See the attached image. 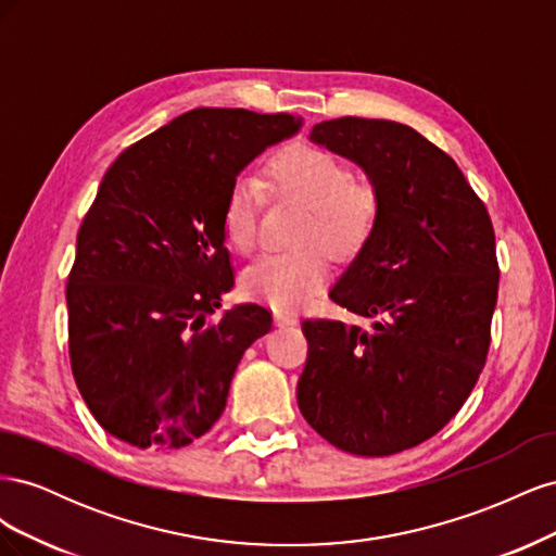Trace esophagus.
<instances>
[{"label":"esophagus","mask_w":556,"mask_h":556,"mask_svg":"<svg viewBox=\"0 0 556 556\" xmlns=\"http://www.w3.org/2000/svg\"><path fill=\"white\" fill-rule=\"evenodd\" d=\"M274 319H276L278 327H292V325H296V315H292L288 311H274Z\"/></svg>","instance_id":"34e87169"}]
</instances>
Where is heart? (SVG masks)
<instances>
[{"label": "heart", "instance_id": "heart-1", "mask_svg": "<svg viewBox=\"0 0 556 556\" xmlns=\"http://www.w3.org/2000/svg\"><path fill=\"white\" fill-rule=\"evenodd\" d=\"M271 180L282 194L311 206L304 245H323L333 257H352L366 245L380 215V194L371 182H357L355 172L329 150L296 146L271 162ZM264 180L243 172L225 199V239L239 252L257 243ZM329 264L319 248L304 252H268L243 274V288L280 311H296L325 288Z\"/></svg>", "mask_w": 556, "mask_h": 556}]
</instances>
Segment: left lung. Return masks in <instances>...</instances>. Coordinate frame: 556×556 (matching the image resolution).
Returning <instances> with one entry per match:
<instances>
[{
  "label": "left lung",
  "mask_w": 556,
  "mask_h": 556,
  "mask_svg": "<svg viewBox=\"0 0 556 556\" xmlns=\"http://www.w3.org/2000/svg\"><path fill=\"white\" fill-rule=\"evenodd\" d=\"M311 141L362 166L380 215L329 292L371 327L304 319L299 410L333 447L387 457L439 433L478 382L498 294L494 227L457 162L408 125L336 117Z\"/></svg>",
  "instance_id": "1"
}]
</instances>
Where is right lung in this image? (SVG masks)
<instances>
[{
	"mask_svg": "<svg viewBox=\"0 0 556 556\" xmlns=\"http://www.w3.org/2000/svg\"><path fill=\"white\" fill-rule=\"evenodd\" d=\"M301 117L194 109L129 146L104 174L66 282L70 357L80 396L117 441L182 447L223 415L243 352L271 313L239 304L225 199L245 166Z\"/></svg>",
	"mask_w": 556,
	"mask_h": 556,
	"instance_id": "add662e5",
	"label": "right lung"
}]
</instances>
